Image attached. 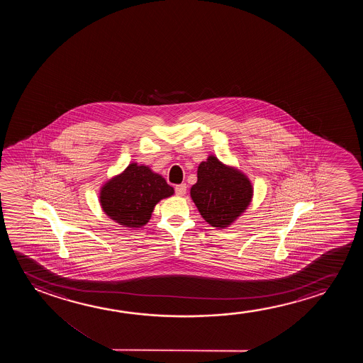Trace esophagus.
<instances>
[{
	"instance_id": "1",
	"label": "esophagus",
	"mask_w": 363,
	"mask_h": 363,
	"mask_svg": "<svg viewBox=\"0 0 363 363\" xmlns=\"http://www.w3.org/2000/svg\"><path fill=\"white\" fill-rule=\"evenodd\" d=\"M176 189V194L182 197V196L186 194V191H187V186H186V184H177V186H176V189Z\"/></svg>"
}]
</instances>
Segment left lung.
<instances>
[{
  "label": "left lung",
  "mask_w": 363,
  "mask_h": 363,
  "mask_svg": "<svg viewBox=\"0 0 363 363\" xmlns=\"http://www.w3.org/2000/svg\"><path fill=\"white\" fill-rule=\"evenodd\" d=\"M202 218L214 228H228L248 209L253 184L240 169L209 155L197 169V182L189 191Z\"/></svg>",
  "instance_id": "left-lung-1"
}]
</instances>
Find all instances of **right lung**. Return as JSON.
<instances>
[{
  "mask_svg": "<svg viewBox=\"0 0 363 363\" xmlns=\"http://www.w3.org/2000/svg\"><path fill=\"white\" fill-rule=\"evenodd\" d=\"M174 194L161 174L147 164L131 162L106 179L99 191L100 207L121 227L138 229L149 223L155 206Z\"/></svg>",
  "mask_w": 363,
  "mask_h": 363,
  "instance_id": "right-lung-1",
  "label": "right lung"
}]
</instances>
